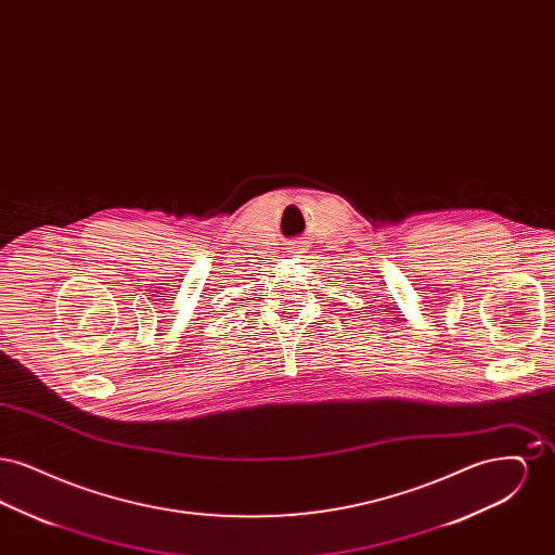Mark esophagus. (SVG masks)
<instances>
[{
    "label": "esophagus",
    "instance_id": "34e87169",
    "mask_svg": "<svg viewBox=\"0 0 555 555\" xmlns=\"http://www.w3.org/2000/svg\"><path fill=\"white\" fill-rule=\"evenodd\" d=\"M304 249H306V245H304V243H291V258H299V254H304Z\"/></svg>",
    "mask_w": 555,
    "mask_h": 555
}]
</instances>
